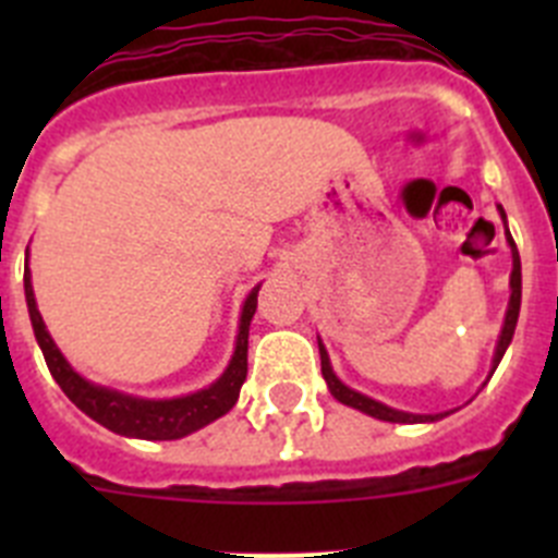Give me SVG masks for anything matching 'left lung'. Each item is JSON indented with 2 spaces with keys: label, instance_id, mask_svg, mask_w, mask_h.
<instances>
[{
  "label": "left lung",
  "instance_id": "8db88e82",
  "mask_svg": "<svg viewBox=\"0 0 558 558\" xmlns=\"http://www.w3.org/2000/svg\"><path fill=\"white\" fill-rule=\"evenodd\" d=\"M497 211H500V220H502V229H506V243L511 248V276H509V307H506V318H502V327L500 335H497V347H495V357H492V368H489V377L495 374V368L500 366L502 354L509 349L511 338H514V329H517V318H520V302H522V268H520V254H517V245L511 240V231H509V220H506V211L502 206L497 204ZM318 352H322V374L327 379V388L335 399H338L340 405H349L354 411L366 413V416L379 418V422H393V425H425V422H438V418L450 416L456 411H441V413H411V411H399V408L386 405V402H379V399L368 397V393H360L354 388H349L343 379L335 374L332 363H329V352L324 347V340L318 338ZM486 386V383H483ZM481 386V388H483Z\"/></svg>",
  "mask_w": 558,
  "mask_h": 558
}]
</instances>
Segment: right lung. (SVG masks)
<instances>
[{"label":"right lung","instance_id":"obj_1","mask_svg":"<svg viewBox=\"0 0 558 558\" xmlns=\"http://www.w3.org/2000/svg\"><path fill=\"white\" fill-rule=\"evenodd\" d=\"M263 284L251 288L245 295L243 310H240V324H236L234 352H231L229 366L223 368L211 386L201 391L184 393V397L170 399H150L136 397V393L117 391V388L97 386L92 379L75 372V366L63 357L58 343L49 335L41 313H38L36 293H33V279H29V251H27V268H24V299H27V313L33 332H36L38 347H41L44 360H47L49 374L56 377L61 391L66 393L88 418H95L97 425L108 427L117 436L125 438H145V441H175L201 427L211 425L215 418L226 416L234 408L240 388L248 374V327L256 313V293Z\"/></svg>","mask_w":558,"mask_h":558}]
</instances>
